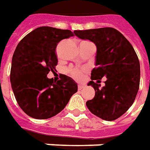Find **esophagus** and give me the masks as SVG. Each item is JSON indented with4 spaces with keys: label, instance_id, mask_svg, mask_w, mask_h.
Listing matches in <instances>:
<instances>
[{
    "label": "esophagus",
    "instance_id": "1",
    "mask_svg": "<svg viewBox=\"0 0 150 150\" xmlns=\"http://www.w3.org/2000/svg\"><path fill=\"white\" fill-rule=\"evenodd\" d=\"M78 90H82L84 87H86V85H83V84H78Z\"/></svg>",
    "mask_w": 150,
    "mask_h": 150
}]
</instances>
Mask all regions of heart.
I'll return each mask as SVG.
<instances>
[{
    "instance_id": "obj_1",
    "label": "heart",
    "mask_w": 150,
    "mask_h": 150,
    "mask_svg": "<svg viewBox=\"0 0 150 150\" xmlns=\"http://www.w3.org/2000/svg\"><path fill=\"white\" fill-rule=\"evenodd\" d=\"M68 73L71 75V77L75 78L76 80H81L83 77V71L81 69L70 68V69H68Z\"/></svg>"
}]
</instances>
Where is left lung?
Listing matches in <instances>:
<instances>
[{"label": "left lung", "mask_w": 150, "mask_h": 150, "mask_svg": "<svg viewBox=\"0 0 150 150\" xmlns=\"http://www.w3.org/2000/svg\"><path fill=\"white\" fill-rule=\"evenodd\" d=\"M76 36L96 45V66L91 73L96 91L93 99L86 102L92 114L111 121L125 114L132 105L139 87L140 66L133 46L120 32L105 27L75 30ZM107 77L105 86L100 88V80ZM97 80V82H95Z\"/></svg>", "instance_id": "1"}]
</instances>
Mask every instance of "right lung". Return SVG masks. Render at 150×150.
Wrapping results in <instances>:
<instances>
[{
  "mask_svg": "<svg viewBox=\"0 0 150 150\" xmlns=\"http://www.w3.org/2000/svg\"><path fill=\"white\" fill-rule=\"evenodd\" d=\"M68 30L49 26L35 29L18 44L12 57L11 83L17 103L35 119H49L64 109L77 85L71 77L62 75L59 81L48 78L56 71V47L61 40L74 36Z\"/></svg>",
  "mask_w": 150,
  "mask_h": 150,
  "instance_id": "obj_1",
  "label": "right lung"
}]
</instances>
